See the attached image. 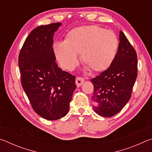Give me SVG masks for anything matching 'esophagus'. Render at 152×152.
<instances>
[{"instance_id": "esophagus-1", "label": "esophagus", "mask_w": 152, "mask_h": 152, "mask_svg": "<svg viewBox=\"0 0 152 152\" xmlns=\"http://www.w3.org/2000/svg\"><path fill=\"white\" fill-rule=\"evenodd\" d=\"M84 78H81V77H77L76 79V84L77 87L80 86L82 84L84 83Z\"/></svg>"}]
</instances>
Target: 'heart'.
<instances>
[{
	"instance_id": "1",
	"label": "heart",
	"mask_w": 152,
	"mask_h": 152,
	"mask_svg": "<svg viewBox=\"0 0 152 152\" xmlns=\"http://www.w3.org/2000/svg\"><path fill=\"white\" fill-rule=\"evenodd\" d=\"M119 42L112 31L96 25L74 28L67 33L65 41L56 42L53 52L61 68L72 71L79 61L95 72L107 70L116 58Z\"/></svg>"
}]
</instances>
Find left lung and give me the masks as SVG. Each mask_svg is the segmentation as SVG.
<instances>
[{
  "instance_id": "8db88e82",
  "label": "left lung",
  "mask_w": 152,
  "mask_h": 152,
  "mask_svg": "<svg viewBox=\"0 0 152 152\" xmlns=\"http://www.w3.org/2000/svg\"><path fill=\"white\" fill-rule=\"evenodd\" d=\"M119 41L117 56L112 65L91 80L94 110L104 117L116 115L127 103L137 76V53L121 31Z\"/></svg>"
}]
</instances>
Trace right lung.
<instances>
[{
  "mask_svg": "<svg viewBox=\"0 0 152 152\" xmlns=\"http://www.w3.org/2000/svg\"><path fill=\"white\" fill-rule=\"evenodd\" d=\"M60 23L42 25L26 38L19 56L21 84L35 113L55 121L68 114L76 88L75 76L58 66L53 37Z\"/></svg>",
  "mask_w": 152,
  "mask_h": 152,
  "instance_id": "obj_1",
  "label": "right lung"
}]
</instances>
